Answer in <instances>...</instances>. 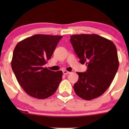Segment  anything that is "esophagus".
<instances>
[{"instance_id": "obj_1", "label": "esophagus", "mask_w": 129, "mask_h": 129, "mask_svg": "<svg viewBox=\"0 0 129 129\" xmlns=\"http://www.w3.org/2000/svg\"><path fill=\"white\" fill-rule=\"evenodd\" d=\"M70 72H69V71H63V74H64V75H67V74H70Z\"/></svg>"}]
</instances>
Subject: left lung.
Returning a JSON list of instances; mask_svg holds the SVG:
<instances>
[{
  "label": "left lung",
  "instance_id": "8db88e82",
  "mask_svg": "<svg viewBox=\"0 0 129 129\" xmlns=\"http://www.w3.org/2000/svg\"><path fill=\"white\" fill-rule=\"evenodd\" d=\"M85 72H77L78 81L74 84L75 93L86 101L102 95L111 84L119 68L115 44L97 34H76L70 39Z\"/></svg>",
  "mask_w": 129,
  "mask_h": 129
}]
</instances>
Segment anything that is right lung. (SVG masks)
<instances>
[{"mask_svg":"<svg viewBox=\"0 0 129 129\" xmlns=\"http://www.w3.org/2000/svg\"><path fill=\"white\" fill-rule=\"evenodd\" d=\"M62 36L36 34L19 42L13 52L11 66L18 82L30 96L44 99L52 95L62 79L61 71L44 67Z\"/></svg>","mask_w":129,"mask_h":129,"instance_id":"add662e5","label":"right lung"}]
</instances>
